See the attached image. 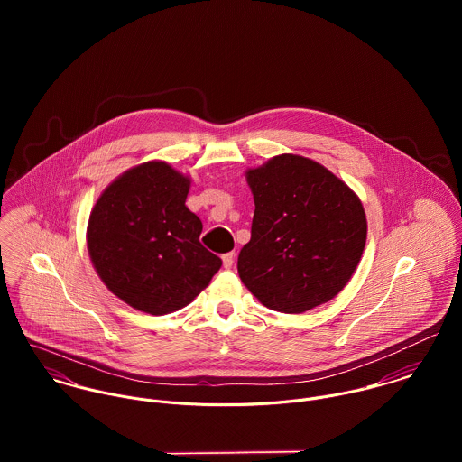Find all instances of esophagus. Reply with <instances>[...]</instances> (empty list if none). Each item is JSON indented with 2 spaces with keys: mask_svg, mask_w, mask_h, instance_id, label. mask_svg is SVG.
<instances>
[{
  "mask_svg": "<svg viewBox=\"0 0 462 462\" xmlns=\"http://www.w3.org/2000/svg\"><path fill=\"white\" fill-rule=\"evenodd\" d=\"M222 262H224V266H226V268H231L233 263H235V253H227V254H224V256H222Z\"/></svg>",
  "mask_w": 462,
  "mask_h": 462,
  "instance_id": "1",
  "label": "esophagus"
}]
</instances>
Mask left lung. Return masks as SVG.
Returning a JSON list of instances; mask_svg holds the SVG:
<instances>
[{
	"instance_id": "8db88e82",
	"label": "left lung",
	"mask_w": 462,
	"mask_h": 462,
	"mask_svg": "<svg viewBox=\"0 0 462 462\" xmlns=\"http://www.w3.org/2000/svg\"><path fill=\"white\" fill-rule=\"evenodd\" d=\"M254 198L238 273L270 310L304 313L350 281L366 244L361 199L315 160L279 154L245 172Z\"/></svg>"
}]
</instances>
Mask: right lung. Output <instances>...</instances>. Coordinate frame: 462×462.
<instances>
[{"mask_svg":"<svg viewBox=\"0 0 462 462\" xmlns=\"http://www.w3.org/2000/svg\"><path fill=\"white\" fill-rule=\"evenodd\" d=\"M189 190V176L152 160L114 180L90 211V262L138 311L167 315L189 306L222 266L199 242L202 222L185 204Z\"/></svg>","mask_w":462,"mask_h":462,"instance_id":"right-lung-1","label":"right lung"}]
</instances>
